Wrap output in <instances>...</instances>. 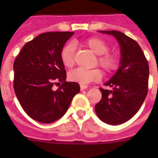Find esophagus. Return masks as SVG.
I'll use <instances>...</instances> for the list:
<instances>
[{
	"label": "esophagus",
	"mask_w": 158,
	"mask_h": 158,
	"mask_svg": "<svg viewBox=\"0 0 158 158\" xmlns=\"http://www.w3.org/2000/svg\"><path fill=\"white\" fill-rule=\"evenodd\" d=\"M87 88H88V86L87 85H80V89H81V90L86 89Z\"/></svg>",
	"instance_id": "34e87169"
}]
</instances>
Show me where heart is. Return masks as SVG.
Returning <instances> with one entry per match:
<instances>
[{
  "label": "heart",
  "instance_id": "obj_1",
  "mask_svg": "<svg viewBox=\"0 0 158 158\" xmlns=\"http://www.w3.org/2000/svg\"><path fill=\"white\" fill-rule=\"evenodd\" d=\"M85 45L97 56V61L106 73H111L117 68L118 58L114 54L108 53L109 45L100 37H90L85 42ZM61 60L66 68H72L74 64V45L69 43L61 52ZM102 79V72L98 69L86 70L76 69L69 73V79L79 85H88L91 82H97Z\"/></svg>",
  "mask_w": 158,
  "mask_h": 158
}]
</instances>
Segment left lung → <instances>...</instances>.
Returning a JSON list of instances; mask_svg holds the SVG:
<instances>
[{
  "instance_id": "1",
  "label": "left lung",
  "mask_w": 158,
  "mask_h": 158,
  "mask_svg": "<svg viewBox=\"0 0 158 158\" xmlns=\"http://www.w3.org/2000/svg\"><path fill=\"white\" fill-rule=\"evenodd\" d=\"M113 35L120 45L121 61L116 73L100 88L102 100L95 106L96 115L111 125L127 122L135 114L146 99L148 91L149 65L139 44L117 30L100 31Z\"/></svg>"
}]
</instances>
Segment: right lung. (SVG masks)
Returning a JSON list of instances; mask_svg holds the SVG:
<instances>
[{
  "label": "right lung",
  "instance_id": "right-lung-1",
  "mask_svg": "<svg viewBox=\"0 0 158 158\" xmlns=\"http://www.w3.org/2000/svg\"><path fill=\"white\" fill-rule=\"evenodd\" d=\"M73 32H47L27 42L14 63L13 88L20 105L31 118L51 123L62 118L80 87L66 81L61 52ZM62 83L56 91L52 87Z\"/></svg>",
  "mask_w": 158,
  "mask_h": 158
}]
</instances>
